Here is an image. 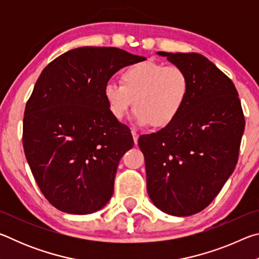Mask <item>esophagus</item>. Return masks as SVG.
Listing matches in <instances>:
<instances>
[{
	"label": "esophagus",
	"instance_id": "esophagus-1",
	"mask_svg": "<svg viewBox=\"0 0 259 259\" xmlns=\"http://www.w3.org/2000/svg\"><path fill=\"white\" fill-rule=\"evenodd\" d=\"M131 134H133V137H134V142H135V145H137L138 144V138H139V135L136 133V131H131Z\"/></svg>",
	"mask_w": 259,
	"mask_h": 259
}]
</instances>
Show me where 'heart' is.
I'll return each instance as SVG.
<instances>
[{"label":"heart","mask_w":259,"mask_h":259,"mask_svg":"<svg viewBox=\"0 0 259 259\" xmlns=\"http://www.w3.org/2000/svg\"><path fill=\"white\" fill-rule=\"evenodd\" d=\"M190 95V78L182 67L155 61H145L126 67L120 83L109 82L104 97L109 113L122 120L133 106L135 120L140 125L150 123L162 129L181 115Z\"/></svg>","instance_id":"b5f03b06"}]
</instances>
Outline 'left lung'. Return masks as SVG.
Returning <instances> with one entry per match:
<instances>
[{
	"label": "left lung",
	"instance_id": "left-lung-1",
	"mask_svg": "<svg viewBox=\"0 0 259 259\" xmlns=\"http://www.w3.org/2000/svg\"><path fill=\"white\" fill-rule=\"evenodd\" d=\"M157 55L186 72L190 95L174 123L138 139L147 193L161 211L191 216L211 203L234 171L244 116L234 83L204 56Z\"/></svg>",
	"mask_w": 259,
	"mask_h": 259
}]
</instances>
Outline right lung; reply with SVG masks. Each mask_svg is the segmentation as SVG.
I'll return each mask as SVG.
<instances>
[{"instance_id": "add662e5", "label": "right lung", "mask_w": 259, "mask_h": 259, "mask_svg": "<svg viewBox=\"0 0 259 259\" xmlns=\"http://www.w3.org/2000/svg\"><path fill=\"white\" fill-rule=\"evenodd\" d=\"M144 60L117 48L82 47L42 71L26 104L23 144L35 181L55 208L88 214L112 198L117 165L134 139L109 113L104 88L120 68Z\"/></svg>"}]
</instances>
